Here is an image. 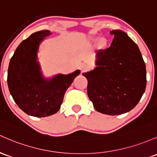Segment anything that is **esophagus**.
Returning <instances> with one entry per match:
<instances>
[{
  "label": "esophagus",
  "mask_w": 157,
  "mask_h": 157,
  "mask_svg": "<svg viewBox=\"0 0 157 157\" xmlns=\"http://www.w3.org/2000/svg\"><path fill=\"white\" fill-rule=\"evenodd\" d=\"M80 70H81V71L83 72V71H85L87 68H88V66L86 65V64L82 63L81 65H80Z\"/></svg>",
  "instance_id": "34e87169"
}]
</instances>
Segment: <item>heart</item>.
I'll return each mask as SVG.
<instances>
[{"instance_id": "b5f03b06", "label": "heart", "mask_w": 157, "mask_h": 157, "mask_svg": "<svg viewBox=\"0 0 157 157\" xmlns=\"http://www.w3.org/2000/svg\"><path fill=\"white\" fill-rule=\"evenodd\" d=\"M97 37H95V38H93V40L95 41V40H97ZM98 46H99V47H105V45H106V44H107V40H106V39L105 38H104V37H101V38H99V40H98Z\"/></svg>"}]
</instances>
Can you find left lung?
Listing matches in <instances>:
<instances>
[{
  "label": "left lung",
  "instance_id": "left-lung-1",
  "mask_svg": "<svg viewBox=\"0 0 157 157\" xmlns=\"http://www.w3.org/2000/svg\"><path fill=\"white\" fill-rule=\"evenodd\" d=\"M110 47L97 52L93 70L83 73L88 80L87 93L97 111L123 114L138 105L146 89V66L137 44L121 30Z\"/></svg>",
  "mask_w": 157,
  "mask_h": 157
}]
</instances>
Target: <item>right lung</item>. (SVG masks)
Listing matches in <instances>:
<instances>
[{"label":"right lung","mask_w":157,"mask_h":157,"mask_svg":"<svg viewBox=\"0 0 157 157\" xmlns=\"http://www.w3.org/2000/svg\"><path fill=\"white\" fill-rule=\"evenodd\" d=\"M48 30L37 31L24 40L10 62L7 83L10 92L19 108L28 115L44 117L57 113L66 90L80 73L58 74L45 78L37 61L40 43L50 35Z\"/></svg>","instance_id":"1"}]
</instances>
